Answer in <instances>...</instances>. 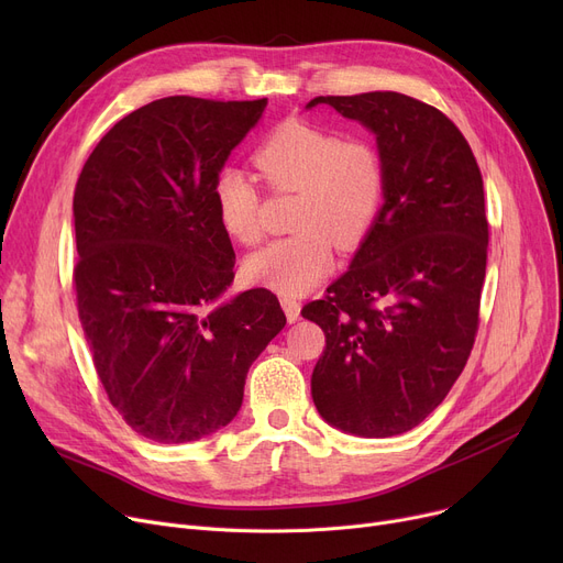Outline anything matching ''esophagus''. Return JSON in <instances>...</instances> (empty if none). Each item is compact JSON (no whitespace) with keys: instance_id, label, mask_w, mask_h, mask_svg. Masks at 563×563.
Returning a JSON list of instances; mask_svg holds the SVG:
<instances>
[{"instance_id":"esophagus-1","label":"esophagus","mask_w":563,"mask_h":563,"mask_svg":"<svg viewBox=\"0 0 563 563\" xmlns=\"http://www.w3.org/2000/svg\"><path fill=\"white\" fill-rule=\"evenodd\" d=\"M280 303H283V310H285V317H287L289 323H294V321L301 317V303L294 299V297H287V294H283Z\"/></svg>"}]
</instances>
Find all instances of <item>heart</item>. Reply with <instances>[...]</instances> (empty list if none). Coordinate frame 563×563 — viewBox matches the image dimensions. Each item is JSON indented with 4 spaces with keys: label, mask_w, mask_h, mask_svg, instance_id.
Masks as SVG:
<instances>
[{
    "label": "heart",
    "mask_w": 563,
    "mask_h": 563,
    "mask_svg": "<svg viewBox=\"0 0 563 563\" xmlns=\"http://www.w3.org/2000/svg\"><path fill=\"white\" fill-rule=\"evenodd\" d=\"M262 180L276 191H299L294 225L301 228L253 253L244 272L280 294H303L333 266V240L358 246L374 228L388 189V170L367 139L308 121H285L253 155ZM217 219L230 240L253 246L262 236L260 191L251 177L223 166L212 180Z\"/></svg>",
    "instance_id": "b5f03b06"
}]
</instances>
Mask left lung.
I'll return each mask as SVG.
<instances>
[{"mask_svg": "<svg viewBox=\"0 0 563 563\" xmlns=\"http://www.w3.org/2000/svg\"><path fill=\"white\" fill-rule=\"evenodd\" d=\"M317 104L376 134L388 189L349 272L301 310L327 335L312 401L346 433L390 438L442 404L475 344L488 255L482 170L461 130L416 98L374 91Z\"/></svg>", "mask_w": 563, "mask_h": 563, "instance_id": "8db88e82", "label": "left lung"}]
</instances>
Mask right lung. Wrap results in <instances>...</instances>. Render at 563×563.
I'll return each mask as SVG.
<instances>
[{
    "label": "right lung",
    "mask_w": 563,
    "mask_h": 563,
    "mask_svg": "<svg viewBox=\"0 0 563 563\" xmlns=\"http://www.w3.org/2000/svg\"><path fill=\"white\" fill-rule=\"evenodd\" d=\"M264 107L155 100L118 121L79 173V321L111 406L147 440L173 445L225 427L249 367L287 321L264 287L221 301L234 251L212 180Z\"/></svg>",
    "instance_id": "add662e5"
}]
</instances>
